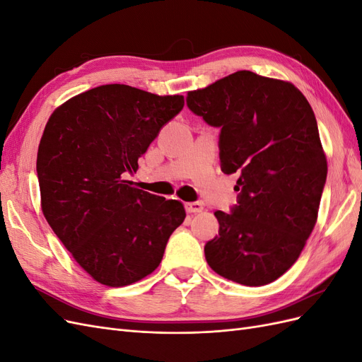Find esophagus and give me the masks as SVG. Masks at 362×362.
I'll return each mask as SVG.
<instances>
[{
	"label": "esophagus",
	"mask_w": 362,
	"mask_h": 362,
	"mask_svg": "<svg viewBox=\"0 0 362 362\" xmlns=\"http://www.w3.org/2000/svg\"><path fill=\"white\" fill-rule=\"evenodd\" d=\"M184 206H185V211H187V213H201L204 210V205L199 201L187 202Z\"/></svg>",
	"instance_id": "1"
}]
</instances>
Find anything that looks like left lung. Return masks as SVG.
Here are the masks:
<instances>
[{"instance_id":"obj_1","label":"left lung","mask_w":362,"mask_h":362,"mask_svg":"<svg viewBox=\"0 0 362 362\" xmlns=\"http://www.w3.org/2000/svg\"><path fill=\"white\" fill-rule=\"evenodd\" d=\"M185 100L221 128L222 172L240 175L237 205L214 213L218 235L205 245V259L229 281L266 286L299 258L319 213L327 163L313 108L291 83L250 71Z\"/></svg>"}]
</instances>
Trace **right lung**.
I'll return each mask as SVG.
<instances>
[{
    "label": "right lung",
    "mask_w": 362,
    "mask_h": 362,
    "mask_svg": "<svg viewBox=\"0 0 362 362\" xmlns=\"http://www.w3.org/2000/svg\"><path fill=\"white\" fill-rule=\"evenodd\" d=\"M182 107L181 95L105 84L71 98L47 122L36 163L43 216L104 286H129L154 272L184 222L180 201L124 180Z\"/></svg>",
    "instance_id": "obj_1"
}]
</instances>
